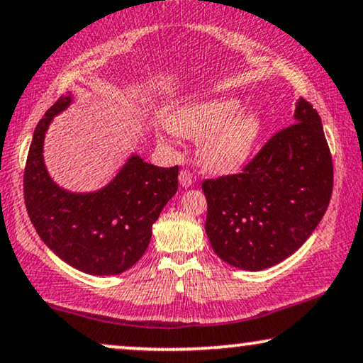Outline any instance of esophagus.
Instances as JSON below:
<instances>
[{"instance_id":"1","label":"esophagus","mask_w":363,"mask_h":363,"mask_svg":"<svg viewBox=\"0 0 363 363\" xmlns=\"http://www.w3.org/2000/svg\"><path fill=\"white\" fill-rule=\"evenodd\" d=\"M178 182H180V185L183 188H188L193 183V178H191V175L186 170H182L180 175H178Z\"/></svg>"}]
</instances>
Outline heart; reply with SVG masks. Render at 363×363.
I'll list each match as a JSON object with an SVG mask.
<instances>
[{
	"label": "heart",
	"mask_w": 363,
	"mask_h": 363,
	"mask_svg": "<svg viewBox=\"0 0 363 363\" xmlns=\"http://www.w3.org/2000/svg\"><path fill=\"white\" fill-rule=\"evenodd\" d=\"M235 96H213L177 106L167 116L172 133L200 140L196 157L206 172L230 175L248 163L263 133V118ZM160 143H167L158 136Z\"/></svg>",
	"instance_id": "heart-1"
}]
</instances>
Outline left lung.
Here are the masks:
<instances>
[{
    "label": "left lung",
    "mask_w": 363,
    "mask_h": 363,
    "mask_svg": "<svg viewBox=\"0 0 363 363\" xmlns=\"http://www.w3.org/2000/svg\"><path fill=\"white\" fill-rule=\"evenodd\" d=\"M294 120L242 173L201 185L211 248L240 270L260 272L294 255L327 211L333 164L322 120L303 98Z\"/></svg>",
    "instance_id": "left-lung-1"
}]
</instances>
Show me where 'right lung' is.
Wrapping results in <instances>:
<instances>
[{
    "label": "right lung",
    "instance_id": "right-lung-1",
    "mask_svg": "<svg viewBox=\"0 0 363 363\" xmlns=\"http://www.w3.org/2000/svg\"><path fill=\"white\" fill-rule=\"evenodd\" d=\"M73 103L61 96L36 125L25 168V201L46 247L89 275H120L147 252L152 227L178 190V167L162 168L131 153L118 173L95 191H69L50 177L45 136Z\"/></svg>",
    "mask_w": 363,
    "mask_h": 363
}]
</instances>
